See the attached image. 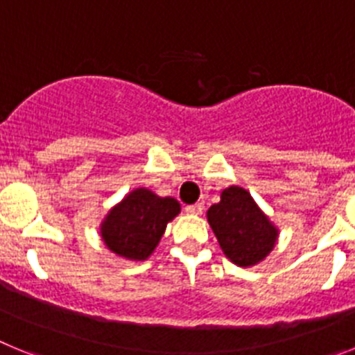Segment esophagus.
<instances>
[{
    "instance_id": "34e87169",
    "label": "esophagus",
    "mask_w": 355,
    "mask_h": 355,
    "mask_svg": "<svg viewBox=\"0 0 355 355\" xmlns=\"http://www.w3.org/2000/svg\"><path fill=\"white\" fill-rule=\"evenodd\" d=\"M184 211L188 213V215H202V211H205V205L202 202H197V205H190L184 208Z\"/></svg>"
}]
</instances>
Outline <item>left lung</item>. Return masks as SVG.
<instances>
[{"label": "left lung", "instance_id": "left-lung-1", "mask_svg": "<svg viewBox=\"0 0 355 355\" xmlns=\"http://www.w3.org/2000/svg\"><path fill=\"white\" fill-rule=\"evenodd\" d=\"M220 249L234 265L252 266L270 254L279 231L241 187H229L206 213Z\"/></svg>", "mask_w": 355, "mask_h": 355}]
</instances>
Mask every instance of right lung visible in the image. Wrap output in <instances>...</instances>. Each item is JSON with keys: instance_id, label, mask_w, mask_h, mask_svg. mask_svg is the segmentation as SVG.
<instances>
[{"instance_id": "1", "label": "right lung", "mask_w": 355, "mask_h": 355, "mask_svg": "<svg viewBox=\"0 0 355 355\" xmlns=\"http://www.w3.org/2000/svg\"><path fill=\"white\" fill-rule=\"evenodd\" d=\"M180 211V202L172 197H159L147 188H137L110 209L101 224V238L121 258L144 261Z\"/></svg>"}]
</instances>
